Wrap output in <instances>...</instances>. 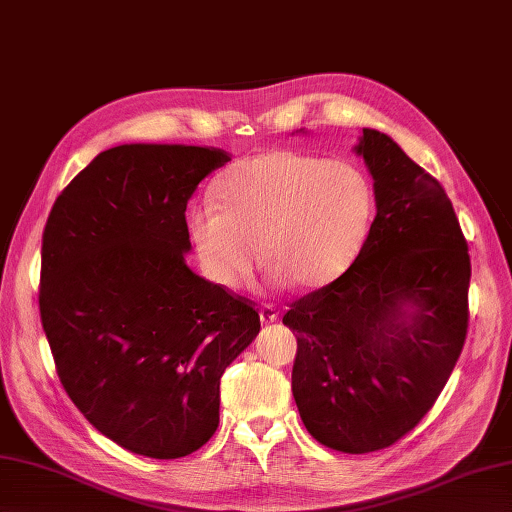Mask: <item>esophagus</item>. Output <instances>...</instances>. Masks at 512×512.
Returning a JSON list of instances; mask_svg holds the SVG:
<instances>
[{"mask_svg":"<svg viewBox=\"0 0 512 512\" xmlns=\"http://www.w3.org/2000/svg\"><path fill=\"white\" fill-rule=\"evenodd\" d=\"M279 312L275 310V306H270V303H264L262 308H259V319H262V323H273L277 321Z\"/></svg>","mask_w":512,"mask_h":512,"instance_id":"34e87169","label":"esophagus"}]
</instances>
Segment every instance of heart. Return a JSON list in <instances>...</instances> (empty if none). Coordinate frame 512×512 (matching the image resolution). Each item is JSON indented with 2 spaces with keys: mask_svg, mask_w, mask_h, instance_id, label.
<instances>
[{
  "mask_svg": "<svg viewBox=\"0 0 512 512\" xmlns=\"http://www.w3.org/2000/svg\"><path fill=\"white\" fill-rule=\"evenodd\" d=\"M372 213V184L352 162L279 149L228 167L213 204L191 211L189 235L204 273L222 288L246 284L262 244L273 284L317 290L352 266Z\"/></svg>",
  "mask_w": 512,
  "mask_h": 512,
  "instance_id": "obj_1",
  "label": "heart"
}]
</instances>
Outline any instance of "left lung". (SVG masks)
<instances>
[{"mask_svg": "<svg viewBox=\"0 0 512 512\" xmlns=\"http://www.w3.org/2000/svg\"><path fill=\"white\" fill-rule=\"evenodd\" d=\"M356 154L376 198L361 253L284 314L297 336L301 420L343 453L407 436L447 385L469 328V246L442 184L376 129H363Z\"/></svg>", "mask_w": 512, "mask_h": 512, "instance_id": "obj_1", "label": "left lung"}]
</instances>
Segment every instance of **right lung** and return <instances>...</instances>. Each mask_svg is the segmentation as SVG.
Wrapping results in <instances>:
<instances>
[{"label":"right lung","mask_w":512,"mask_h":512,"mask_svg":"<svg viewBox=\"0 0 512 512\" xmlns=\"http://www.w3.org/2000/svg\"><path fill=\"white\" fill-rule=\"evenodd\" d=\"M228 160L209 147H112L43 228L39 312L61 385L92 427L145 458L211 440L220 378L259 332L253 301L184 262L187 202Z\"/></svg>","instance_id":"1"}]
</instances>
